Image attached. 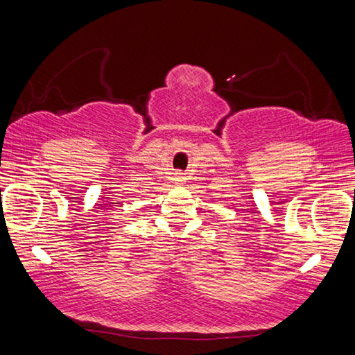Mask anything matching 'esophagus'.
<instances>
[{
    "instance_id": "obj_1",
    "label": "esophagus",
    "mask_w": 355,
    "mask_h": 355,
    "mask_svg": "<svg viewBox=\"0 0 355 355\" xmlns=\"http://www.w3.org/2000/svg\"><path fill=\"white\" fill-rule=\"evenodd\" d=\"M173 180H175L177 183H183L184 180H186V178H184V173H182V172H177L175 175H173Z\"/></svg>"
}]
</instances>
